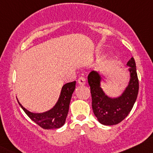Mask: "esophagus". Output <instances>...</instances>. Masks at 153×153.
<instances>
[{
    "instance_id": "34e87169",
    "label": "esophagus",
    "mask_w": 153,
    "mask_h": 153,
    "mask_svg": "<svg viewBox=\"0 0 153 153\" xmlns=\"http://www.w3.org/2000/svg\"><path fill=\"white\" fill-rule=\"evenodd\" d=\"M78 84L80 85H83L85 84V78L84 77H80L79 78H78Z\"/></svg>"
}]
</instances>
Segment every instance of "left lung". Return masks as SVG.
I'll use <instances>...</instances> for the list:
<instances>
[{
	"label": "left lung",
	"mask_w": 153,
	"mask_h": 153,
	"mask_svg": "<svg viewBox=\"0 0 153 153\" xmlns=\"http://www.w3.org/2000/svg\"><path fill=\"white\" fill-rule=\"evenodd\" d=\"M130 72V80L128 86L121 95L111 98L105 94L100 86L102 77L98 72L91 71L88 74V82L90 85L92 99V109L100 123L112 126L124 120L137 100L139 91V80L134 57L127 62Z\"/></svg>",
	"instance_id": "8db88e82"
}]
</instances>
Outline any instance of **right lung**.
Instances as JSON below:
<instances>
[{"mask_svg":"<svg viewBox=\"0 0 153 153\" xmlns=\"http://www.w3.org/2000/svg\"><path fill=\"white\" fill-rule=\"evenodd\" d=\"M76 81L65 84L56 105L51 110L42 113H34L25 109L19 102L18 103L27 116L39 126L44 129L59 128L65 124L68 116L72 95L75 88Z\"/></svg>","mask_w":153,"mask_h":153,"instance_id":"obj_1","label":"right lung"}]
</instances>
